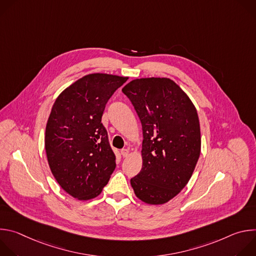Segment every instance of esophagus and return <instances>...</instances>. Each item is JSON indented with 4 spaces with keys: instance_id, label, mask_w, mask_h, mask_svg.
<instances>
[{
    "instance_id": "1",
    "label": "esophagus",
    "mask_w": 256,
    "mask_h": 256,
    "mask_svg": "<svg viewBox=\"0 0 256 256\" xmlns=\"http://www.w3.org/2000/svg\"><path fill=\"white\" fill-rule=\"evenodd\" d=\"M120 154H122V156L124 158H126V157L128 156V154H130V151H128V149H122V150L120 151Z\"/></svg>"
}]
</instances>
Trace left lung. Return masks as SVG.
I'll use <instances>...</instances> for the list:
<instances>
[{
  "instance_id": "8db88e82",
  "label": "left lung",
  "mask_w": 256,
  "mask_h": 256,
  "mask_svg": "<svg viewBox=\"0 0 256 256\" xmlns=\"http://www.w3.org/2000/svg\"><path fill=\"white\" fill-rule=\"evenodd\" d=\"M142 128V167L130 179L136 196L146 204H162L190 181L200 154L196 109L174 81L142 78L122 88Z\"/></svg>"
}]
</instances>
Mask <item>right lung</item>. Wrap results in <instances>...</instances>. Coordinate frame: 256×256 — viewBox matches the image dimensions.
Returning <instances> with one entry per match:
<instances>
[{"instance_id": "obj_1", "label": "right lung", "mask_w": 256, "mask_h": 256, "mask_svg": "<svg viewBox=\"0 0 256 256\" xmlns=\"http://www.w3.org/2000/svg\"><path fill=\"white\" fill-rule=\"evenodd\" d=\"M126 80L87 75L64 89L52 108L44 138L48 161L58 184L72 198H96L116 169L101 118L107 101Z\"/></svg>"}]
</instances>
